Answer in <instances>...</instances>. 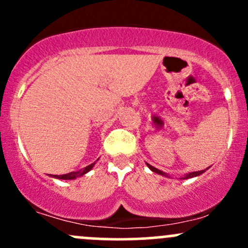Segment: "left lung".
<instances>
[{"label": "left lung", "instance_id": "8db88e82", "mask_svg": "<svg viewBox=\"0 0 248 248\" xmlns=\"http://www.w3.org/2000/svg\"><path fill=\"white\" fill-rule=\"evenodd\" d=\"M147 164V163H146ZM147 167H149L150 169H151L152 171L154 172H157V174H159V175H163V176H168V174H166V172H163L162 170H159V169H157V168H155V167H152V166H150V164H147ZM205 170H199V171H193V172H189V174H186L185 175L184 177H181L182 180L184 179H191V177H194V176H198V175H201V174H202V172H204Z\"/></svg>", "mask_w": 248, "mask_h": 248}]
</instances>
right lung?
Segmentation results:
<instances>
[{
    "instance_id": "right-lung-1",
    "label": "right lung",
    "mask_w": 248,
    "mask_h": 248,
    "mask_svg": "<svg viewBox=\"0 0 248 248\" xmlns=\"http://www.w3.org/2000/svg\"><path fill=\"white\" fill-rule=\"evenodd\" d=\"M94 163L90 164V166L85 167L84 169H80V170L78 171H71L68 172V174H63V175H54L52 177H55V179H61V180H73V179H77V177H80L82 176V175H85L86 172H89L90 170H91L92 168H93Z\"/></svg>"
}]
</instances>
